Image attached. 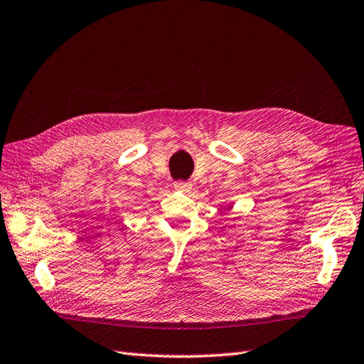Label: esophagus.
Listing matches in <instances>:
<instances>
[{"instance_id":"34e87169","label":"esophagus","mask_w":364,"mask_h":364,"mask_svg":"<svg viewBox=\"0 0 364 364\" xmlns=\"http://www.w3.org/2000/svg\"><path fill=\"white\" fill-rule=\"evenodd\" d=\"M174 188L179 190V191H190L191 190V183L190 182H183V181H179L174 183Z\"/></svg>"}]
</instances>
